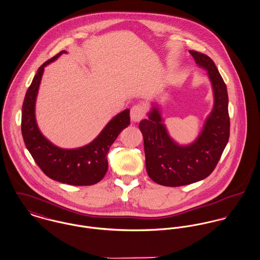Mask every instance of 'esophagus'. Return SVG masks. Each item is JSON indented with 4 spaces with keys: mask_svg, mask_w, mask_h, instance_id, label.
<instances>
[{
    "mask_svg": "<svg viewBox=\"0 0 260 260\" xmlns=\"http://www.w3.org/2000/svg\"><path fill=\"white\" fill-rule=\"evenodd\" d=\"M145 116V108L142 105H136L131 109V118L134 122L141 121Z\"/></svg>",
    "mask_w": 260,
    "mask_h": 260,
    "instance_id": "1",
    "label": "esophagus"
}]
</instances>
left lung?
Listing matches in <instances>:
<instances>
[{
  "instance_id": "8db88e82",
  "label": "left lung",
  "mask_w": 260,
  "mask_h": 260,
  "mask_svg": "<svg viewBox=\"0 0 260 260\" xmlns=\"http://www.w3.org/2000/svg\"><path fill=\"white\" fill-rule=\"evenodd\" d=\"M189 54L207 72L213 93L212 110L198 138L190 144H177L170 136L156 103H152L148 118L139 125L144 136L147 174L165 186L186 185L207 177L215 169L230 139L226 86L211 58L196 51H189Z\"/></svg>"
}]
</instances>
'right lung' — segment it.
<instances>
[{
	"label": "right lung",
	"instance_id": "add662e5",
	"mask_svg": "<svg viewBox=\"0 0 260 260\" xmlns=\"http://www.w3.org/2000/svg\"><path fill=\"white\" fill-rule=\"evenodd\" d=\"M66 51L44 62L32 79L23 104L22 135L29 153L50 178L71 185H92L108 172V153L122 129L129 125V110L114 116L89 144L77 148H62L50 142L40 131L36 119V101L45 68Z\"/></svg>",
	"mask_w": 260,
	"mask_h": 260
}]
</instances>
